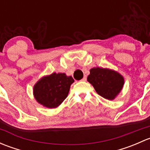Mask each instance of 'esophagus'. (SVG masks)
<instances>
[{"mask_svg":"<svg viewBox=\"0 0 150 150\" xmlns=\"http://www.w3.org/2000/svg\"><path fill=\"white\" fill-rule=\"evenodd\" d=\"M86 79H87V78H86V76H84L83 78V79L81 80V81H86Z\"/></svg>","mask_w":150,"mask_h":150,"instance_id":"34e87169","label":"esophagus"}]
</instances>
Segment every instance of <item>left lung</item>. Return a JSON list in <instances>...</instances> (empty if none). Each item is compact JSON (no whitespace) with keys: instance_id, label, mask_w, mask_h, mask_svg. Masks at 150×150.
Masks as SVG:
<instances>
[{"instance_id":"left-lung-1","label":"left lung","mask_w":150,"mask_h":150,"mask_svg":"<svg viewBox=\"0 0 150 150\" xmlns=\"http://www.w3.org/2000/svg\"><path fill=\"white\" fill-rule=\"evenodd\" d=\"M87 81L98 94L108 100H113L117 96L124 84L123 77L118 72L100 67L91 69Z\"/></svg>"}]
</instances>
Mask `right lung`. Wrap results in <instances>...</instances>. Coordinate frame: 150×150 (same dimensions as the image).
<instances>
[{
	"instance_id": "1",
	"label": "right lung",
	"mask_w": 150,
	"mask_h": 150,
	"mask_svg": "<svg viewBox=\"0 0 150 150\" xmlns=\"http://www.w3.org/2000/svg\"><path fill=\"white\" fill-rule=\"evenodd\" d=\"M73 82L72 76L54 72L36 83L33 88V95L39 104L48 108H56L66 99Z\"/></svg>"
}]
</instances>
